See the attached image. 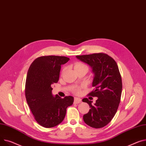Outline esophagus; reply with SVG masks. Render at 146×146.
<instances>
[{
	"mask_svg": "<svg viewBox=\"0 0 146 146\" xmlns=\"http://www.w3.org/2000/svg\"><path fill=\"white\" fill-rule=\"evenodd\" d=\"M82 102V99L80 98H74V103L75 104H79L80 103Z\"/></svg>",
	"mask_w": 146,
	"mask_h": 146,
	"instance_id": "1",
	"label": "esophagus"
}]
</instances>
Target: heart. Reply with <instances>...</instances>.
Masks as SVG:
<instances>
[{
  "mask_svg": "<svg viewBox=\"0 0 146 146\" xmlns=\"http://www.w3.org/2000/svg\"><path fill=\"white\" fill-rule=\"evenodd\" d=\"M83 67H87V66L85 64H84L83 63H80V62H77L74 65V69H77V68ZM73 92L76 93H79L80 92V89L79 88H75V89H74Z\"/></svg>",
  "mask_w": 146,
  "mask_h": 146,
  "instance_id": "b5f03b06",
  "label": "heart"
}]
</instances>
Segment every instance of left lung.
I'll list each match as a JSON object with an SVG mask.
<instances>
[{
	"mask_svg": "<svg viewBox=\"0 0 146 146\" xmlns=\"http://www.w3.org/2000/svg\"><path fill=\"white\" fill-rule=\"evenodd\" d=\"M76 57L92 67L94 89L89 95L98 98L94 104L87 98L82 100L89 104L90 108L83 115V120L92 127L102 128L111 121L120 102L122 81L118 66L111 57L103 53Z\"/></svg>",
	"mask_w": 146,
	"mask_h": 146,
	"instance_id": "8db88e82",
	"label": "left lung"
}]
</instances>
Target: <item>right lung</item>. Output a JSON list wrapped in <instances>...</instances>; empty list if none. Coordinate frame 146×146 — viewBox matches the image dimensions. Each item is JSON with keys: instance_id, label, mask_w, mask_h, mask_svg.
Masks as SVG:
<instances>
[{"instance_id": "add662e5", "label": "right lung", "mask_w": 146, "mask_h": 146, "mask_svg": "<svg viewBox=\"0 0 146 146\" xmlns=\"http://www.w3.org/2000/svg\"><path fill=\"white\" fill-rule=\"evenodd\" d=\"M69 59L65 56H41L33 62L28 70L26 101L35 119L44 127H53L62 123L66 109L73 103L72 96L62 99L57 94L53 96L52 93V86L59 80L61 65Z\"/></svg>"}]
</instances>
